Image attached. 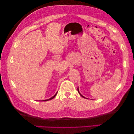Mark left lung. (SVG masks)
<instances>
[{
    "mask_svg": "<svg viewBox=\"0 0 134 134\" xmlns=\"http://www.w3.org/2000/svg\"><path fill=\"white\" fill-rule=\"evenodd\" d=\"M78 93H79V94H80V95L81 96H82V97H83V98H86V97H84V96H83L82 94H80V92H79V89H78Z\"/></svg>",
    "mask_w": 134,
    "mask_h": 134,
    "instance_id": "obj_1",
    "label": "left lung"
}]
</instances>
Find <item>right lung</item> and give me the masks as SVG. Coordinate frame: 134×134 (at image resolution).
Segmentation results:
<instances>
[{"mask_svg": "<svg viewBox=\"0 0 134 134\" xmlns=\"http://www.w3.org/2000/svg\"><path fill=\"white\" fill-rule=\"evenodd\" d=\"M58 93V92H57ZM57 93H56V94L53 96V97H52L51 98H49V99H46V100H41V101H47V100H51V99H53L54 97L56 96V94H57Z\"/></svg>", "mask_w": 134, "mask_h": 134, "instance_id": "1", "label": "right lung"}]
</instances>
